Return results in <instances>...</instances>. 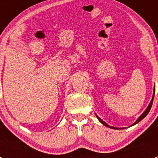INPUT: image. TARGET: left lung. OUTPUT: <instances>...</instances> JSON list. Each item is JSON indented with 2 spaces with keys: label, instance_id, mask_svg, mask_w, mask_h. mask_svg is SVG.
I'll list each match as a JSON object with an SVG mask.
<instances>
[{
  "label": "left lung",
  "instance_id": "left-lung-1",
  "mask_svg": "<svg viewBox=\"0 0 158 158\" xmlns=\"http://www.w3.org/2000/svg\"><path fill=\"white\" fill-rule=\"evenodd\" d=\"M154 92H155V89H154V94H153V96H152V99H151V102H150V104H149V106H148V108L147 109H146V110L145 111H144V112H143V114H141V116H140L139 118H138V119H137V121L136 122H135V123L133 124V125H131V126H133V125H136L137 123H138V122H141V120H142L143 118H144V117H146V116H147V114H148V112H149L150 111V110H151V106H152V103H153V99H154ZM95 115H96V117H97V118L98 119V121H99L100 122H101L102 124H103V125H105V126H106V127H109V128H113V129H124V128H114V127H112V126H109V125H107V124L106 123V122H104V121H102V120L101 118H100L99 117H98V115H97L96 114H95Z\"/></svg>",
  "mask_w": 158,
  "mask_h": 158
}]
</instances>
